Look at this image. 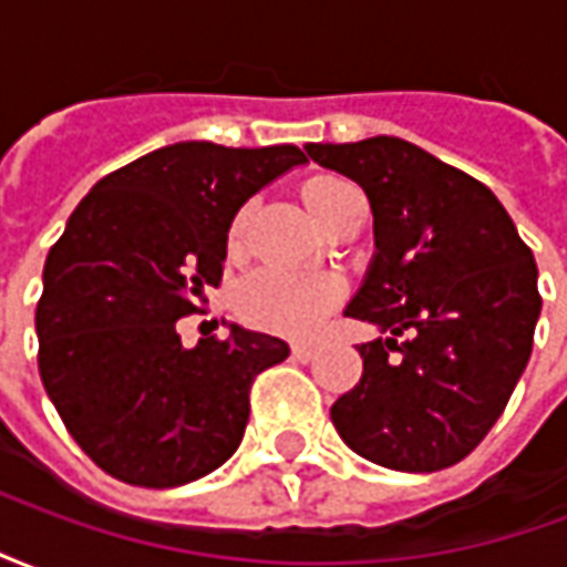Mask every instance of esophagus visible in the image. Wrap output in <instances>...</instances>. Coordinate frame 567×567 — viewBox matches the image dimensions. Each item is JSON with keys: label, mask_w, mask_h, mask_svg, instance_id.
<instances>
[{"label": "esophagus", "mask_w": 567, "mask_h": 567, "mask_svg": "<svg viewBox=\"0 0 567 567\" xmlns=\"http://www.w3.org/2000/svg\"><path fill=\"white\" fill-rule=\"evenodd\" d=\"M291 355H295L297 361H312V358H316V346H312V343H295V346H291Z\"/></svg>", "instance_id": "obj_1"}]
</instances>
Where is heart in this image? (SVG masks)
<instances>
[{"label": "heart", "mask_w": 567, "mask_h": 567, "mask_svg": "<svg viewBox=\"0 0 567 567\" xmlns=\"http://www.w3.org/2000/svg\"><path fill=\"white\" fill-rule=\"evenodd\" d=\"M346 178L337 175H316L300 187V197L309 215L319 224L331 215L337 197L349 190ZM248 212H239L230 224V248H236L246 236ZM343 285L333 276L321 272H295V270H260L248 276L239 288V312L260 331L279 333V337H309L319 331V324L331 309L340 303Z\"/></svg>", "instance_id": "1"}]
</instances>
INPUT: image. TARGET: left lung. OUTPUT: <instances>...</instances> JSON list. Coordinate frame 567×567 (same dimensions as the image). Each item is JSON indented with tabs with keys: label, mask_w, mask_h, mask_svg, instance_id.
<instances>
[{
	"label": "left lung",
	"mask_w": 567,
	"mask_h": 567,
	"mask_svg": "<svg viewBox=\"0 0 567 567\" xmlns=\"http://www.w3.org/2000/svg\"><path fill=\"white\" fill-rule=\"evenodd\" d=\"M307 154L368 194L377 251L346 316L389 333L358 346L364 373L331 406L333 427L373 464L443 471L486 437L528 364L535 255L483 182L413 142H309Z\"/></svg>",
	"instance_id": "left-lung-1"
}]
</instances>
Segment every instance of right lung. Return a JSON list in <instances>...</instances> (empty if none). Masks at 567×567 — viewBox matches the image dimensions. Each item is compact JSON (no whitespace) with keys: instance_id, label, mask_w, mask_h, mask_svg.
<instances>
[{"instance_id":"add662e5","label":"right lung","mask_w":567,"mask_h":567,"mask_svg":"<svg viewBox=\"0 0 567 567\" xmlns=\"http://www.w3.org/2000/svg\"><path fill=\"white\" fill-rule=\"evenodd\" d=\"M300 163L297 145L175 142L100 178L69 215L35 307L39 373L105 474L173 488L236 452L251 382L288 343L230 324L185 349L175 321L221 282L243 203Z\"/></svg>"}]
</instances>
